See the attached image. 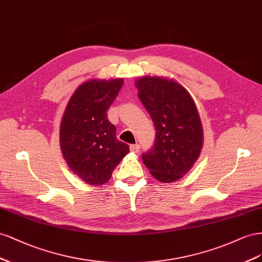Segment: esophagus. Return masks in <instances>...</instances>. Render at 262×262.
Returning a JSON list of instances; mask_svg holds the SVG:
<instances>
[{"mask_svg":"<svg viewBox=\"0 0 262 262\" xmlns=\"http://www.w3.org/2000/svg\"><path fill=\"white\" fill-rule=\"evenodd\" d=\"M140 149V145L139 144H135V145H132L130 146V151L133 152H138Z\"/></svg>","mask_w":262,"mask_h":262,"instance_id":"1","label":"esophagus"}]
</instances>
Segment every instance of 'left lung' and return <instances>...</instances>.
Returning a JSON list of instances; mask_svg holds the SVG:
<instances>
[{"label": "left lung", "instance_id": "obj_1", "mask_svg": "<svg viewBox=\"0 0 262 262\" xmlns=\"http://www.w3.org/2000/svg\"><path fill=\"white\" fill-rule=\"evenodd\" d=\"M136 86L156 129L155 144L141 155L143 161L157 180L177 181L192 168L203 143L195 104L174 81L143 77Z\"/></svg>", "mask_w": 262, "mask_h": 262}]
</instances>
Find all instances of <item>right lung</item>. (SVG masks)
I'll return each mask as SVG.
<instances>
[{"label":"right lung","mask_w":262,"mask_h":262,"mask_svg":"<svg viewBox=\"0 0 262 262\" xmlns=\"http://www.w3.org/2000/svg\"><path fill=\"white\" fill-rule=\"evenodd\" d=\"M123 82L122 79L85 82L73 93L63 114L62 155L70 169L88 184L107 182L129 152V146L116 138V127L106 114Z\"/></svg>","instance_id":"obj_1"}]
</instances>
